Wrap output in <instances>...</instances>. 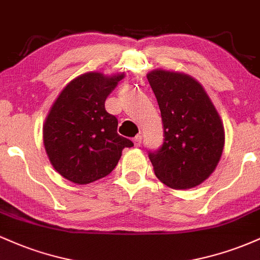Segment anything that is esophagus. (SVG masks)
<instances>
[{"instance_id": "obj_1", "label": "esophagus", "mask_w": 260, "mask_h": 260, "mask_svg": "<svg viewBox=\"0 0 260 260\" xmlns=\"http://www.w3.org/2000/svg\"><path fill=\"white\" fill-rule=\"evenodd\" d=\"M133 143H134V145H136L137 148L140 147V144H142V136L134 137V138H133Z\"/></svg>"}]
</instances>
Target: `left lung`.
I'll return each mask as SVG.
<instances>
[{
	"label": "left lung",
	"instance_id": "1",
	"mask_svg": "<svg viewBox=\"0 0 260 260\" xmlns=\"http://www.w3.org/2000/svg\"><path fill=\"white\" fill-rule=\"evenodd\" d=\"M162 118L164 143L149 151L156 177L174 189L193 188L213 174L221 157L225 131L204 88L190 76L148 73Z\"/></svg>",
	"mask_w": 260,
	"mask_h": 260
}]
</instances>
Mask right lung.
Returning a JSON list of instances; mask_svg holds the SVG:
<instances>
[{
    "label": "right lung",
    "instance_id": "right-lung-1",
    "mask_svg": "<svg viewBox=\"0 0 260 260\" xmlns=\"http://www.w3.org/2000/svg\"><path fill=\"white\" fill-rule=\"evenodd\" d=\"M124 73L89 72L64 86L45 120L44 145L50 162L66 180L88 184L105 177L120 160L129 139L117 133L118 121L105 100Z\"/></svg>",
    "mask_w": 260,
    "mask_h": 260
}]
</instances>
